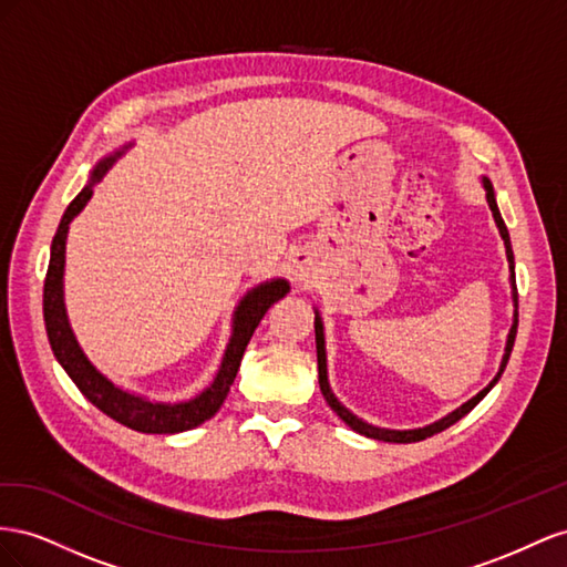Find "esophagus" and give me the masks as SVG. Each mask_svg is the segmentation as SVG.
Instances as JSON below:
<instances>
[{"label": "esophagus", "instance_id": "34e87169", "mask_svg": "<svg viewBox=\"0 0 567 567\" xmlns=\"http://www.w3.org/2000/svg\"><path fill=\"white\" fill-rule=\"evenodd\" d=\"M289 270H292L297 282H303V285L309 282L311 270H313V258H311V254H309V251H297V254L292 256V266H289Z\"/></svg>", "mask_w": 567, "mask_h": 567}]
</instances>
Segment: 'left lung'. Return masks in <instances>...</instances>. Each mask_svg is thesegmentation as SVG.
<instances>
[{
  "label": "left lung",
  "instance_id": "8db88e82",
  "mask_svg": "<svg viewBox=\"0 0 567 567\" xmlns=\"http://www.w3.org/2000/svg\"><path fill=\"white\" fill-rule=\"evenodd\" d=\"M482 185H484V189H487V204H489V208H492V216H494V220H496V228H498V233H501V239H504V245H506V256H508V268H511V289H513V306H515V311H513V326H511V332H508V339H506V353H504V359H501V368H498V373H496V378L484 386V390L477 394V396H473L471 401H465L461 409H456V411H451L449 415H444L442 420H436V423H432V425H427V427H417V430H384V427H375V425H370V423H365V420H361V417H355L349 409H344L342 403L337 401V396L332 394V390H330V382H328V359H326V334H322V320H320V316H318V311H316V351H318V382H320V392H322V396H326V401H328V406L344 420V423L353 430V432H359V434H363V436H370V440H380V442H394V444H411V442H420V440H427V436H432V434H436V432H442V430H446V427H451L454 423H458V420L465 415V413H471L477 403L487 396V392L492 390V386L498 382V378H501V373H504V368H506V363H508V359H511V351H513V344H515V334H517V285H515V261H513V249H511V237H508V228H506V223H504V218H501V214H498V206H496V197H494V187H492V183L487 181V177H482Z\"/></svg>",
  "mask_w": 567,
  "mask_h": 567
}]
</instances>
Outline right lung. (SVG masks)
Instances as JSON below:
<instances>
[{
	"label": "right lung",
	"mask_w": 567,
	"mask_h": 567,
	"mask_svg": "<svg viewBox=\"0 0 567 567\" xmlns=\"http://www.w3.org/2000/svg\"><path fill=\"white\" fill-rule=\"evenodd\" d=\"M121 154L123 152H116L96 164L90 183L69 204L66 214H63L59 223L56 235L52 239L50 268H47V278H44V295H42L44 328H47V337H50L56 361L61 363L63 370H66L78 390L83 392V396L92 401L96 409L116 420V423L144 434H175V432L197 427L218 413V409L223 406V401L228 396L230 386L237 378L241 355H245V349L249 344L254 330L258 328V322H261V318L266 316L270 306L275 301H280L289 292V282L282 278L264 282L254 287L251 292H247V297L239 301L233 318L230 342L223 353V363L218 368V373L214 382L194 399L181 401V403L150 401L144 396L125 392L111 380H106L100 370L90 363V359L83 353V349H80L78 339L71 330L66 303H63V264H66V235H69L71 220L83 212L85 204L92 197V185L102 181L104 173L113 166V161H116Z\"/></svg>",
	"instance_id": "obj_1"
}]
</instances>
